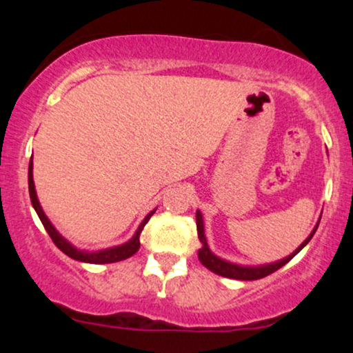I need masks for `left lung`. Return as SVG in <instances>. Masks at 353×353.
<instances>
[{
  "label": "left lung",
  "mask_w": 353,
  "mask_h": 353,
  "mask_svg": "<svg viewBox=\"0 0 353 353\" xmlns=\"http://www.w3.org/2000/svg\"><path fill=\"white\" fill-rule=\"evenodd\" d=\"M320 222V221H319ZM319 222L315 225L314 230L309 234V237L302 242L297 249L294 250L292 254L287 255V257L281 259V261L270 262V264H261V265H241V264H234V262L225 261V259H221L219 255H216L212 250L209 249L208 239H205L204 234V219H202V212L201 210H196V224H197V236H199L201 241V249L197 250V255H199L201 264L204 267H208L210 272L222 275V277L228 279H237V281H257V279L265 277V275L275 272L281 267H283L290 259H294L301 250L310 242V239L314 237L315 230L319 228Z\"/></svg>",
  "instance_id": "obj_1"
}]
</instances>
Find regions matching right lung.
<instances>
[{"label": "right lung", "instance_id": "add662e5", "mask_svg": "<svg viewBox=\"0 0 353 353\" xmlns=\"http://www.w3.org/2000/svg\"><path fill=\"white\" fill-rule=\"evenodd\" d=\"M28 185H30L31 204H33V208L36 210V214H38L39 221L43 222L44 229H46V232L50 234V237L52 239V242H54L56 247H58L59 250H63V252L66 255H70L71 259H74V261L86 262V264H111V262L124 261V259L134 255L141 247V242H139L141 232H143L144 225L148 224V221L151 219L152 214L156 212V209L151 210V212H149L148 216L144 217V221L139 224V228H137L134 236L129 239L128 242H124V244H119V245H114V247H108V249H99V250H84V249H78V247L72 245L66 237L61 236L59 230L51 224V221L48 219L46 214H44L41 204H39V201H38V194H36V189H34L33 157H31L30 169H28Z\"/></svg>", "mask_w": 353, "mask_h": 353}]
</instances>
